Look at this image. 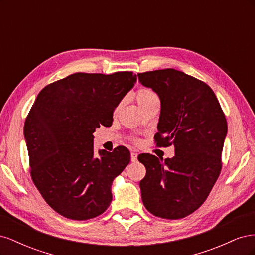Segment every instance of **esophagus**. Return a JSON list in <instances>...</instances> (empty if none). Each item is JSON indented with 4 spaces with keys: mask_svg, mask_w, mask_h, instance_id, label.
I'll return each instance as SVG.
<instances>
[{
    "mask_svg": "<svg viewBox=\"0 0 255 255\" xmlns=\"http://www.w3.org/2000/svg\"><path fill=\"white\" fill-rule=\"evenodd\" d=\"M137 156H138L137 153L132 152V153H130V160H132L133 163H135V161H137Z\"/></svg>",
    "mask_w": 255,
    "mask_h": 255,
    "instance_id": "1",
    "label": "esophagus"
}]
</instances>
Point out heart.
Masks as SVG:
<instances>
[{
	"label": "heart",
	"mask_w": 255,
	"mask_h": 255,
	"mask_svg": "<svg viewBox=\"0 0 255 255\" xmlns=\"http://www.w3.org/2000/svg\"><path fill=\"white\" fill-rule=\"evenodd\" d=\"M135 99L144 113L153 106L159 105V98L156 92L150 88H139L135 92Z\"/></svg>",
	"instance_id": "1"
}]
</instances>
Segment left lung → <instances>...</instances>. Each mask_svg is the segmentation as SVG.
I'll return each instance as SVG.
<instances>
[{"instance_id":"8db88e82","label":"left lung","mask_w":255,"mask_h":255,"mask_svg":"<svg viewBox=\"0 0 255 255\" xmlns=\"http://www.w3.org/2000/svg\"><path fill=\"white\" fill-rule=\"evenodd\" d=\"M160 100L157 146L173 145L172 158L140 154L143 205L164 219H181L203 204L221 171L228 125L219 101L204 82L175 69L138 73Z\"/></svg>"}]
</instances>
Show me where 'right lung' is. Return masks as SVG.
<instances>
[{
	"instance_id": "right-lung-1",
	"label": "right lung",
	"mask_w": 255,
	"mask_h": 255,
	"mask_svg": "<svg viewBox=\"0 0 255 255\" xmlns=\"http://www.w3.org/2000/svg\"><path fill=\"white\" fill-rule=\"evenodd\" d=\"M128 71L74 73L45 86L24 125L30 175L54 211L73 220L104 213L112 184L130 160L126 146L94 151V133L111 127L113 114L133 88Z\"/></svg>"
}]
</instances>
